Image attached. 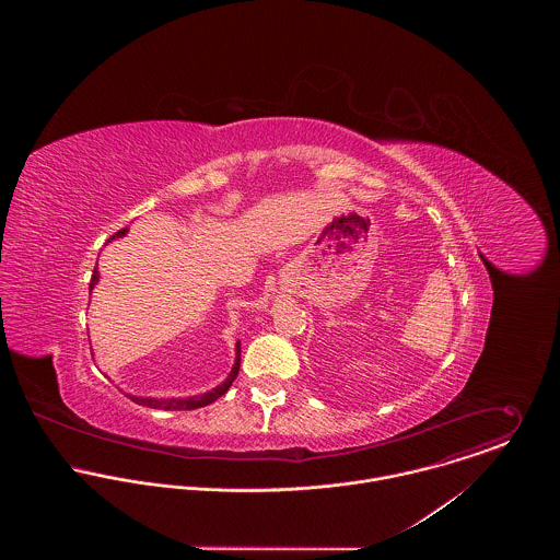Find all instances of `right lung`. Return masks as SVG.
Returning <instances> with one entry per match:
<instances>
[{"mask_svg": "<svg viewBox=\"0 0 560 560\" xmlns=\"http://www.w3.org/2000/svg\"><path fill=\"white\" fill-rule=\"evenodd\" d=\"M127 231H129V229H120L116 235H112V237H109V241L116 240V237H125V235H127ZM96 282H98V271H96V267H94V271H92V280H90V291L94 289V284H96ZM235 355H237V358H235V366H233L231 375L226 377V382H224V384H220L218 388H213V390H209V393L200 395V397H187V399H144V397H133V395H127V397L133 400V402H138V405L153 407V409H198V407H205V405H209V402L220 399V397H222V395L233 386V382L237 380L241 364V342H237Z\"/></svg>", "mask_w": 560, "mask_h": 560, "instance_id": "right-lung-1", "label": "right lung"}]
</instances>
